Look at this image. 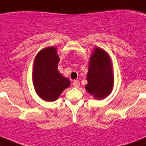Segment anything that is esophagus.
Returning <instances> with one entry per match:
<instances>
[{"label":"esophagus","mask_w":146,"mask_h":146,"mask_svg":"<svg viewBox=\"0 0 146 146\" xmlns=\"http://www.w3.org/2000/svg\"><path fill=\"white\" fill-rule=\"evenodd\" d=\"M73 84L75 87H79V86H80V82H79L78 80H74V81H73Z\"/></svg>","instance_id":"esophagus-1"}]
</instances>
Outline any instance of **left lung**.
<instances>
[{
  "instance_id": "left-lung-1",
  "label": "left lung",
  "mask_w": 146,
  "mask_h": 146,
  "mask_svg": "<svg viewBox=\"0 0 146 146\" xmlns=\"http://www.w3.org/2000/svg\"><path fill=\"white\" fill-rule=\"evenodd\" d=\"M86 89L98 100L111 94L113 86V73L111 58L100 48L94 49L90 57Z\"/></svg>"
}]
</instances>
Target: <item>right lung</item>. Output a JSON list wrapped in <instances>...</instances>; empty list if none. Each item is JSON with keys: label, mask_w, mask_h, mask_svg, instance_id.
I'll return each instance as SVG.
<instances>
[{"label": "right lung", "mask_w": 146, "mask_h": 146, "mask_svg": "<svg viewBox=\"0 0 146 146\" xmlns=\"http://www.w3.org/2000/svg\"><path fill=\"white\" fill-rule=\"evenodd\" d=\"M60 57L57 48L48 47L40 50L33 64V81L34 88L42 99L54 102L59 98L70 82L57 70Z\"/></svg>", "instance_id": "add662e5"}]
</instances>
